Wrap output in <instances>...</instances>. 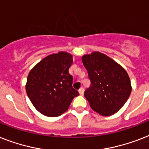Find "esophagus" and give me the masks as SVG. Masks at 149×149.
<instances>
[{
	"instance_id": "34e87169",
	"label": "esophagus",
	"mask_w": 149,
	"mask_h": 149,
	"mask_svg": "<svg viewBox=\"0 0 149 149\" xmlns=\"http://www.w3.org/2000/svg\"><path fill=\"white\" fill-rule=\"evenodd\" d=\"M79 93L80 95H84V87H81V88L79 90Z\"/></svg>"
}]
</instances>
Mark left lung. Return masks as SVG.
I'll return each instance as SVG.
<instances>
[{"label": "left lung", "mask_w": 149, "mask_h": 149, "mask_svg": "<svg viewBox=\"0 0 149 149\" xmlns=\"http://www.w3.org/2000/svg\"><path fill=\"white\" fill-rule=\"evenodd\" d=\"M82 61L91 83L84 92L91 108L103 116L118 112L132 92L127 72L112 58L98 52L85 55Z\"/></svg>", "instance_id": "left-lung-1"}]
</instances>
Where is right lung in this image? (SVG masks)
<instances>
[{
    "label": "right lung",
    "instance_id": "1",
    "mask_svg": "<svg viewBox=\"0 0 149 149\" xmlns=\"http://www.w3.org/2000/svg\"><path fill=\"white\" fill-rule=\"evenodd\" d=\"M72 62L70 54L59 52L43 58L29 72L27 95L36 110L44 115L60 116L69 108L72 99L79 96L69 73Z\"/></svg>",
    "mask_w": 149,
    "mask_h": 149
}]
</instances>
